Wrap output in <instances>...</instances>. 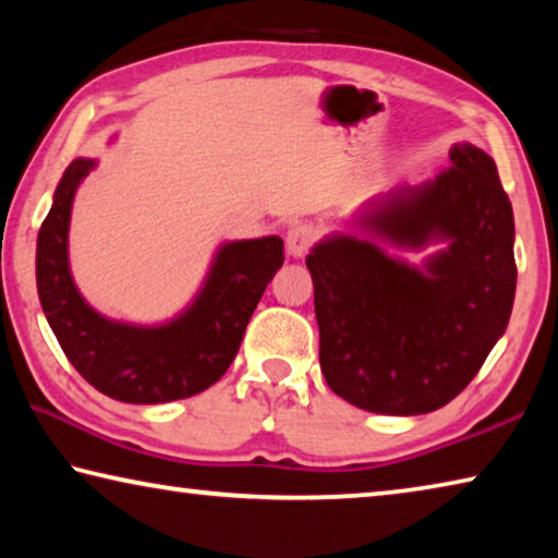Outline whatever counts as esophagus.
Returning <instances> with one entry per match:
<instances>
[{
	"label": "esophagus",
	"instance_id": "obj_1",
	"mask_svg": "<svg viewBox=\"0 0 558 558\" xmlns=\"http://www.w3.org/2000/svg\"><path fill=\"white\" fill-rule=\"evenodd\" d=\"M315 241V231L310 226H295L286 235V251L292 258H302L310 251V245Z\"/></svg>",
	"mask_w": 558,
	"mask_h": 558
}]
</instances>
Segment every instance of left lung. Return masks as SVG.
<instances>
[{"mask_svg": "<svg viewBox=\"0 0 558 558\" xmlns=\"http://www.w3.org/2000/svg\"><path fill=\"white\" fill-rule=\"evenodd\" d=\"M344 223L305 258L325 381L372 413L440 409L475 379L514 305V214L495 159L452 145L448 172L374 196ZM386 244L441 248L415 267Z\"/></svg>", "mask_w": 558, "mask_h": 558, "instance_id": "obj_1", "label": "left lung"}]
</instances>
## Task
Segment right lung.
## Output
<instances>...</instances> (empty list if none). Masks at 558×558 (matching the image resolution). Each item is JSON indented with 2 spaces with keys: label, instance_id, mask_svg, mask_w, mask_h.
I'll use <instances>...</instances> for the list:
<instances>
[{
  "label": "right lung",
  "instance_id": "obj_1",
  "mask_svg": "<svg viewBox=\"0 0 558 558\" xmlns=\"http://www.w3.org/2000/svg\"><path fill=\"white\" fill-rule=\"evenodd\" d=\"M98 167H65L36 239V288L46 323L83 379L122 403H167L202 393L229 369L245 325L282 266V239L226 241L192 302L159 325L122 323L93 310L75 288L69 229L75 192Z\"/></svg>",
  "mask_w": 558,
  "mask_h": 558
}]
</instances>
